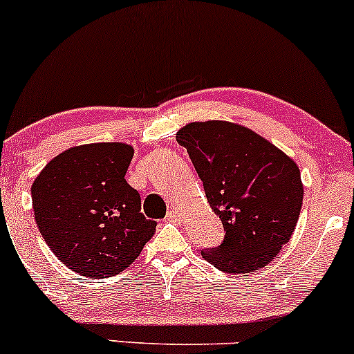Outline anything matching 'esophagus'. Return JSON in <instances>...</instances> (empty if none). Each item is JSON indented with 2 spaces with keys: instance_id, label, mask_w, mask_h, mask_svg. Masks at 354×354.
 <instances>
[{
  "instance_id": "esophagus-1",
  "label": "esophagus",
  "mask_w": 354,
  "mask_h": 354,
  "mask_svg": "<svg viewBox=\"0 0 354 354\" xmlns=\"http://www.w3.org/2000/svg\"><path fill=\"white\" fill-rule=\"evenodd\" d=\"M166 221H180V211L169 209L166 214Z\"/></svg>"
}]
</instances>
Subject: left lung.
I'll list each match as a JSON object with an SVG mask.
<instances>
[{
	"label": "left lung",
	"mask_w": 354,
	"mask_h": 354,
	"mask_svg": "<svg viewBox=\"0 0 354 354\" xmlns=\"http://www.w3.org/2000/svg\"><path fill=\"white\" fill-rule=\"evenodd\" d=\"M206 200L219 216L223 243L201 256L225 273H253L290 241L303 206L298 165L266 138L230 121H196L178 129Z\"/></svg>",
	"instance_id": "left-lung-1"
}]
</instances>
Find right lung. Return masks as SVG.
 Listing matches in <instances>:
<instances>
[{
  "label": "right lung",
  "mask_w": 354,
  "mask_h": 354,
  "mask_svg": "<svg viewBox=\"0 0 354 354\" xmlns=\"http://www.w3.org/2000/svg\"><path fill=\"white\" fill-rule=\"evenodd\" d=\"M133 149L91 143L59 153L31 186L39 233L64 266L86 278L126 270L153 238L156 223L141 213V198L124 174Z\"/></svg>",
  "instance_id": "1"
}]
</instances>
